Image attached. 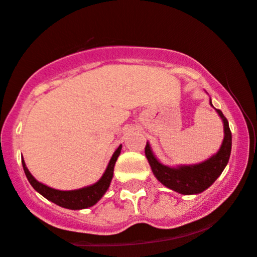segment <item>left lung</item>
I'll list each match as a JSON object with an SVG mask.
<instances>
[{
  "instance_id": "8db88e82",
  "label": "left lung",
  "mask_w": 257,
  "mask_h": 257,
  "mask_svg": "<svg viewBox=\"0 0 257 257\" xmlns=\"http://www.w3.org/2000/svg\"><path fill=\"white\" fill-rule=\"evenodd\" d=\"M210 105H212L210 98ZM218 116L223 122V141L216 154L203 163L194 165H178L171 167L161 164L153 153L151 144L147 142L146 157L157 180L167 188L183 195L199 194L209 188L220 177L222 171L228 164L230 149H232V134H230L228 120L226 119L220 109H216Z\"/></svg>"
}]
</instances>
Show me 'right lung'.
Here are the masks:
<instances>
[{
    "instance_id": "add662e5",
    "label": "right lung",
    "mask_w": 257,
    "mask_h": 257,
    "mask_svg": "<svg viewBox=\"0 0 257 257\" xmlns=\"http://www.w3.org/2000/svg\"><path fill=\"white\" fill-rule=\"evenodd\" d=\"M121 148H122V146L120 144V146L117 147L116 151L114 152L113 157H111L108 166H106L104 174H103L102 177L99 178V181L91 184V186L83 187V188L80 189H74V191H58V189L51 188V187L39 182V181L30 174L27 165H25L24 160H22V164L28 181L30 182L31 186H33V188L35 189L36 192H39L42 197L48 199L52 203L57 204V205L65 207V209L81 210L87 209V207H91L93 206L94 204H97L98 201L100 200V198L105 194V192L108 191L111 180H113L114 166L117 160V157H119L121 153Z\"/></svg>"
}]
</instances>
